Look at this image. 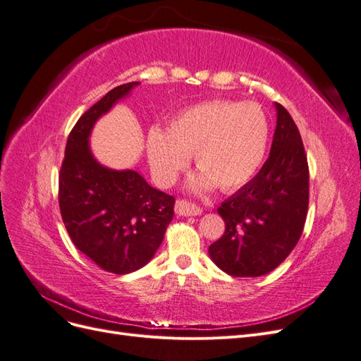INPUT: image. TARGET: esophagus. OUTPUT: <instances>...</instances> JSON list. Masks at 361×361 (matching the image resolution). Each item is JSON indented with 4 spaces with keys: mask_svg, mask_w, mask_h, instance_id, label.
<instances>
[{
    "mask_svg": "<svg viewBox=\"0 0 361 361\" xmlns=\"http://www.w3.org/2000/svg\"><path fill=\"white\" fill-rule=\"evenodd\" d=\"M174 211H176L178 215H182V216H194V215L202 214V209L199 206H194V204L187 203L183 200L176 202V204H174Z\"/></svg>",
    "mask_w": 361,
    "mask_h": 361,
    "instance_id": "34e87169",
    "label": "esophagus"
}]
</instances>
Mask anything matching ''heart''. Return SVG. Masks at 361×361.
Wrapping results in <instances>:
<instances>
[{"label": "heart", "mask_w": 361, "mask_h": 361, "mask_svg": "<svg viewBox=\"0 0 361 361\" xmlns=\"http://www.w3.org/2000/svg\"><path fill=\"white\" fill-rule=\"evenodd\" d=\"M268 140L269 122L260 105L215 99L179 111L166 130L152 128L146 147L161 187L173 185L194 154L200 173L191 182L192 190L202 191L215 183L223 191H233L255 176Z\"/></svg>", "instance_id": "obj_1"}]
</instances>
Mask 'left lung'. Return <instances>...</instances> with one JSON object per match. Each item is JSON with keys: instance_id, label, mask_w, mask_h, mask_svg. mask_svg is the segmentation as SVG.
Returning a JSON list of instances; mask_svg holds the SVG:
<instances>
[{"instance_id": "1", "label": "left lung", "mask_w": 361, "mask_h": 361, "mask_svg": "<svg viewBox=\"0 0 361 361\" xmlns=\"http://www.w3.org/2000/svg\"><path fill=\"white\" fill-rule=\"evenodd\" d=\"M271 154L256 176L218 207L224 235L211 244L214 264L233 277L276 269L300 241L309 209V164L300 130L276 104Z\"/></svg>"}]
</instances>
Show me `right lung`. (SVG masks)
Instances as JSON below:
<instances>
[{"label": "right lung", "mask_w": 361, "mask_h": 361, "mask_svg": "<svg viewBox=\"0 0 361 361\" xmlns=\"http://www.w3.org/2000/svg\"><path fill=\"white\" fill-rule=\"evenodd\" d=\"M138 82L108 92L75 123L59 174V204L75 247L97 267L129 274L154 257L173 218L174 197L152 188L135 170H110L93 158L94 122Z\"/></svg>", "instance_id": "1"}]
</instances>
